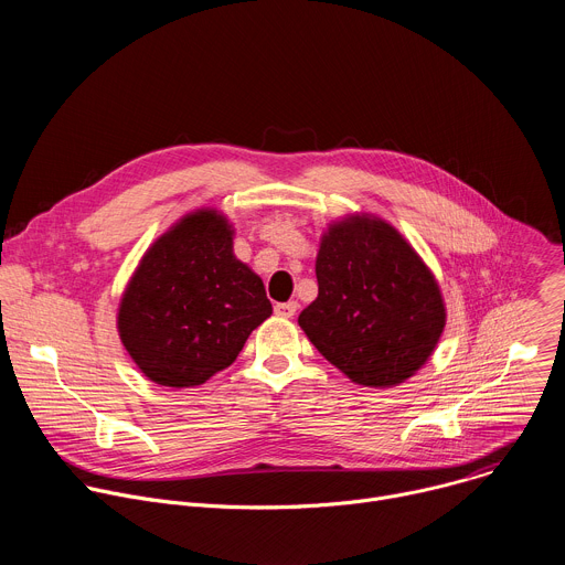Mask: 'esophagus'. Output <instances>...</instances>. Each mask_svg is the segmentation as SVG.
I'll use <instances>...</instances> for the list:
<instances>
[{
  "label": "esophagus",
  "instance_id": "obj_1",
  "mask_svg": "<svg viewBox=\"0 0 565 565\" xmlns=\"http://www.w3.org/2000/svg\"><path fill=\"white\" fill-rule=\"evenodd\" d=\"M275 312L279 317H292L297 312V301H281V303H275Z\"/></svg>",
  "mask_w": 565,
  "mask_h": 565
}]
</instances>
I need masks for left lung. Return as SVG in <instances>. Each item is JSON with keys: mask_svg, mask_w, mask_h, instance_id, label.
<instances>
[{"mask_svg": "<svg viewBox=\"0 0 565 565\" xmlns=\"http://www.w3.org/2000/svg\"><path fill=\"white\" fill-rule=\"evenodd\" d=\"M315 275L317 299L297 321L355 384H399L431 358L445 301L431 270L393 225L369 214L331 223Z\"/></svg>", "mask_w": 565, "mask_h": 565, "instance_id": "1", "label": "left lung"}]
</instances>
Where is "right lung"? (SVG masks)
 Masks as SVG:
<instances>
[{
    "label": "right lung",
    "instance_id": "obj_1",
    "mask_svg": "<svg viewBox=\"0 0 565 565\" xmlns=\"http://www.w3.org/2000/svg\"><path fill=\"white\" fill-rule=\"evenodd\" d=\"M232 225L196 210L158 236L118 308V333L156 384L199 386L230 366L273 315L259 275L232 253Z\"/></svg>",
    "mask_w": 565,
    "mask_h": 565
}]
</instances>
